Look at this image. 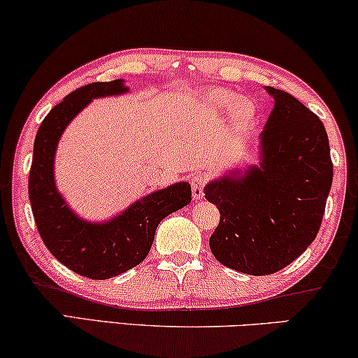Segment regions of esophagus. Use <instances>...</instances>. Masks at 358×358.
Wrapping results in <instances>:
<instances>
[{"label": "esophagus", "instance_id": "esophagus-1", "mask_svg": "<svg viewBox=\"0 0 358 358\" xmlns=\"http://www.w3.org/2000/svg\"><path fill=\"white\" fill-rule=\"evenodd\" d=\"M209 173L199 172L196 173L193 180H191V193H193V198L201 199L204 196V188L206 185L209 183Z\"/></svg>", "mask_w": 358, "mask_h": 358}]
</instances>
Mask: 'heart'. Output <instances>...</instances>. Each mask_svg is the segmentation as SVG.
<instances>
[{
	"label": "heart",
	"mask_w": 358,
	"mask_h": 358,
	"mask_svg": "<svg viewBox=\"0 0 358 358\" xmlns=\"http://www.w3.org/2000/svg\"><path fill=\"white\" fill-rule=\"evenodd\" d=\"M204 105L215 113H227L234 108V118L238 123H250L255 118L256 108L250 100H240V95L234 90L219 89L206 95Z\"/></svg>",
	"instance_id": "b5f03b06"
}]
</instances>
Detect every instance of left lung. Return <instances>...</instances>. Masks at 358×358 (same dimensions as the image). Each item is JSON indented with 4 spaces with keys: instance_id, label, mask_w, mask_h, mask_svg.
Wrapping results in <instances>:
<instances>
[{
    "instance_id": "8db88e82",
    "label": "left lung",
    "mask_w": 358,
    "mask_h": 358,
    "mask_svg": "<svg viewBox=\"0 0 358 358\" xmlns=\"http://www.w3.org/2000/svg\"><path fill=\"white\" fill-rule=\"evenodd\" d=\"M261 133V169L213 181L206 199L217 206L209 238L215 259L250 275H268L295 261L316 238L332 183L324 124L284 90Z\"/></svg>"
}]
</instances>
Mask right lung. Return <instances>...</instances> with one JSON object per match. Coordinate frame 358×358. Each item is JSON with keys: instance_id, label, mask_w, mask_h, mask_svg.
Returning <instances> with one entry per match:
<instances>
[{"instance_id": "obj_1", "label": "right lung", "mask_w": 358, "mask_h": 358, "mask_svg": "<svg viewBox=\"0 0 358 358\" xmlns=\"http://www.w3.org/2000/svg\"><path fill=\"white\" fill-rule=\"evenodd\" d=\"M127 90L122 79L76 89L50 110L34 143L29 199L38 234L59 263L95 280L115 278L144 261L160 220L191 201V186L183 181L145 196L118 217L99 225L78 219L58 194L53 157L63 129L92 99Z\"/></svg>"}]
</instances>
